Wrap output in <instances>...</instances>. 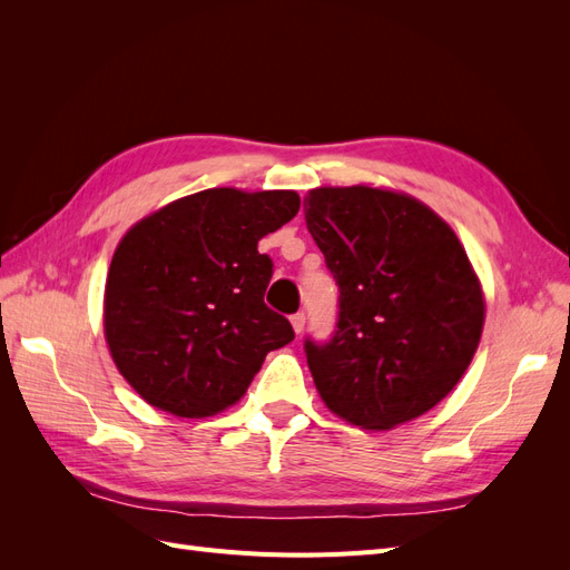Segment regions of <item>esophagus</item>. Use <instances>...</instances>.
Instances as JSON below:
<instances>
[{
  "label": "esophagus",
  "instance_id": "34e87169",
  "mask_svg": "<svg viewBox=\"0 0 570 570\" xmlns=\"http://www.w3.org/2000/svg\"><path fill=\"white\" fill-rule=\"evenodd\" d=\"M289 321H292V327H295V333L302 335V333H304V325H306V316L299 312V314L292 316Z\"/></svg>",
  "mask_w": 570,
  "mask_h": 570
}]
</instances>
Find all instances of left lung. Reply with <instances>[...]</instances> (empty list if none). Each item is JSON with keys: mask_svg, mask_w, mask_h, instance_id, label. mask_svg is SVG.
Listing matches in <instances>:
<instances>
[{"mask_svg": "<svg viewBox=\"0 0 570 570\" xmlns=\"http://www.w3.org/2000/svg\"><path fill=\"white\" fill-rule=\"evenodd\" d=\"M304 218L340 287L337 331L304 342L321 400L368 430L423 416L461 381L485 321L459 237L419 199L366 185L312 189Z\"/></svg>", "mask_w": 570, "mask_h": 570, "instance_id": "obj_1", "label": "left lung"}]
</instances>
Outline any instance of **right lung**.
Masks as SVG:
<instances>
[{"label": "right lung", "instance_id": "1", "mask_svg": "<svg viewBox=\"0 0 570 570\" xmlns=\"http://www.w3.org/2000/svg\"><path fill=\"white\" fill-rule=\"evenodd\" d=\"M299 212L292 189L214 187L170 202L124 235L105 289V335L142 400L204 419L243 396L268 352L295 340L266 306L258 239Z\"/></svg>", "mask_w": 570, "mask_h": 570}]
</instances>
